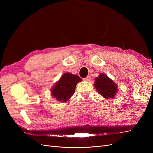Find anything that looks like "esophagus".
<instances>
[{
	"label": "esophagus",
	"instance_id": "obj_1",
	"mask_svg": "<svg viewBox=\"0 0 153 153\" xmlns=\"http://www.w3.org/2000/svg\"><path fill=\"white\" fill-rule=\"evenodd\" d=\"M90 80H91L90 76H87L86 78H84V80H85V81H90Z\"/></svg>",
	"mask_w": 153,
	"mask_h": 153
}]
</instances>
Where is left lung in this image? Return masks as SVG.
I'll return each instance as SVG.
<instances>
[{
    "label": "left lung",
    "instance_id": "obj_1",
    "mask_svg": "<svg viewBox=\"0 0 153 153\" xmlns=\"http://www.w3.org/2000/svg\"><path fill=\"white\" fill-rule=\"evenodd\" d=\"M94 86L99 94L106 99L114 98L117 92L116 84L103 73H101L95 78Z\"/></svg>",
    "mask_w": 153,
    "mask_h": 153
}]
</instances>
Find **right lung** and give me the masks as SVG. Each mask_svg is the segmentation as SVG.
I'll use <instances>...</instances> for the list:
<instances>
[{
    "label": "right lung",
    "mask_w": 153,
    "mask_h": 153,
    "mask_svg": "<svg viewBox=\"0 0 153 153\" xmlns=\"http://www.w3.org/2000/svg\"><path fill=\"white\" fill-rule=\"evenodd\" d=\"M81 78L76 75L66 73L55 84L51 91V94L58 101L66 102L75 93V88Z\"/></svg>",
    "instance_id": "obj_1"
}]
</instances>
